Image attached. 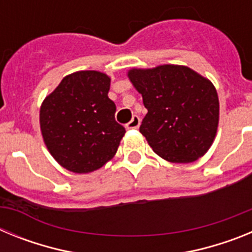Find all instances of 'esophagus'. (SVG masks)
<instances>
[{
    "label": "esophagus",
    "instance_id": "34e87169",
    "mask_svg": "<svg viewBox=\"0 0 252 252\" xmlns=\"http://www.w3.org/2000/svg\"><path fill=\"white\" fill-rule=\"evenodd\" d=\"M140 117L139 116H132V119H131V121L128 122V124H126V128L127 130H131V128H137L140 126Z\"/></svg>",
    "mask_w": 252,
    "mask_h": 252
}]
</instances>
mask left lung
Returning a JSON list of instances; mask_svg holds the SVG:
<instances>
[{"label": "left lung", "mask_w": 252, "mask_h": 252, "mask_svg": "<svg viewBox=\"0 0 252 252\" xmlns=\"http://www.w3.org/2000/svg\"><path fill=\"white\" fill-rule=\"evenodd\" d=\"M148 113L140 132L162 159L192 162L207 153L217 132L220 103L213 84L188 66L131 69Z\"/></svg>", "instance_id": "8db88e82"}]
</instances>
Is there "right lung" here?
Wrapping results in <instances>:
<instances>
[{"mask_svg":"<svg viewBox=\"0 0 252 252\" xmlns=\"http://www.w3.org/2000/svg\"><path fill=\"white\" fill-rule=\"evenodd\" d=\"M110 83V77L101 72L73 73L41 104L40 127L45 145L66 170L91 173L117 151L126 130L115 120Z\"/></svg>","mask_w":252,"mask_h":252,"instance_id":"obj_1","label":"right lung"}]
</instances>
